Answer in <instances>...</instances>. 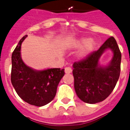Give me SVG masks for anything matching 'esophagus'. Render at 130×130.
<instances>
[{
    "label": "esophagus",
    "mask_w": 130,
    "mask_h": 130,
    "mask_svg": "<svg viewBox=\"0 0 130 130\" xmlns=\"http://www.w3.org/2000/svg\"><path fill=\"white\" fill-rule=\"evenodd\" d=\"M72 71V68H70V67H67V68H65V72L66 74L71 73Z\"/></svg>",
    "instance_id": "esophagus-1"
}]
</instances>
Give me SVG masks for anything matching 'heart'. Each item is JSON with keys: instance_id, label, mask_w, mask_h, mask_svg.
Wrapping results in <instances>:
<instances>
[{"instance_id": "heart-1", "label": "heart", "mask_w": 130, "mask_h": 130, "mask_svg": "<svg viewBox=\"0 0 130 130\" xmlns=\"http://www.w3.org/2000/svg\"><path fill=\"white\" fill-rule=\"evenodd\" d=\"M95 43L92 40H90L88 38L86 37H83L79 39L76 43V46L79 47V46H84V47L82 48V49L80 51V56H84L92 50V48L94 46Z\"/></svg>"}]
</instances>
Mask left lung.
<instances>
[{
    "mask_svg": "<svg viewBox=\"0 0 130 130\" xmlns=\"http://www.w3.org/2000/svg\"><path fill=\"white\" fill-rule=\"evenodd\" d=\"M110 48L114 56L109 65L102 67L99 59L104 51ZM121 53L113 37H109L98 50L84 59L74 62V89L83 102L95 104L104 100L114 89L120 73Z\"/></svg>",
    "mask_w": 130,
    "mask_h": 130,
    "instance_id": "1",
    "label": "left lung"
}]
</instances>
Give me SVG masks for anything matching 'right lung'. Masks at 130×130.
Instances as JSON below:
<instances>
[{
    "instance_id": "add662e5",
    "label": "right lung",
    "mask_w": 130,
    "mask_h": 130,
    "mask_svg": "<svg viewBox=\"0 0 130 130\" xmlns=\"http://www.w3.org/2000/svg\"><path fill=\"white\" fill-rule=\"evenodd\" d=\"M24 36L12 54L11 82L18 95L27 103L42 106L54 100L58 85L65 74L64 69L37 71L25 65L21 58Z\"/></svg>"
}]
</instances>
